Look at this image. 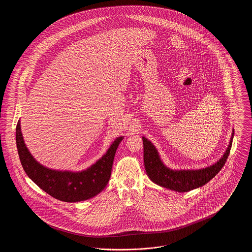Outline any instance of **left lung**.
Listing matches in <instances>:
<instances>
[{
  "label": "left lung",
  "mask_w": 252,
  "mask_h": 252,
  "mask_svg": "<svg viewBox=\"0 0 252 252\" xmlns=\"http://www.w3.org/2000/svg\"><path fill=\"white\" fill-rule=\"evenodd\" d=\"M233 134L234 131L232 132V137L225 154L214 165L199 170L182 171H175L166 167L161 162L154 145L143 137L144 167L146 174L149 179L158 185L177 192H189L192 189L201 187L215 178L216 174L224 167L230 152Z\"/></svg>",
  "instance_id": "left-lung-1"
}]
</instances>
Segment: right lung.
I'll list each match as a JSON object with an SVG mask.
<instances>
[{
    "label": "right lung",
    "instance_id": "obj_1",
    "mask_svg": "<svg viewBox=\"0 0 252 252\" xmlns=\"http://www.w3.org/2000/svg\"><path fill=\"white\" fill-rule=\"evenodd\" d=\"M117 138L108 152L95 164L80 173L50 170L36 162L24 144L20 121L16 126V144L21 163L26 175L51 196L64 202L83 201L95 196L108 184L117 147Z\"/></svg>",
    "mask_w": 252,
    "mask_h": 252
}]
</instances>
